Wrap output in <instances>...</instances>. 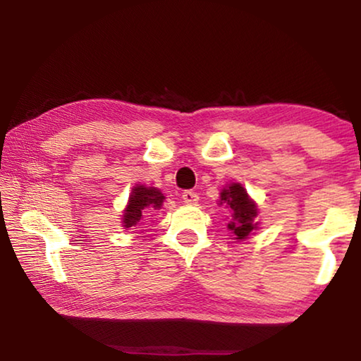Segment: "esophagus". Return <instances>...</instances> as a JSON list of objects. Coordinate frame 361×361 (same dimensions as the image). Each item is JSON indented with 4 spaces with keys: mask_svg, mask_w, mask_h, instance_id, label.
<instances>
[{
    "mask_svg": "<svg viewBox=\"0 0 361 361\" xmlns=\"http://www.w3.org/2000/svg\"><path fill=\"white\" fill-rule=\"evenodd\" d=\"M182 200H184L185 204L194 205V204H197V202H199V195H197L195 192H192V190H185V192H182Z\"/></svg>",
    "mask_w": 361,
    "mask_h": 361,
    "instance_id": "obj_1",
    "label": "esophagus"
}]
</instances>
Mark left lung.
<instances>
[{
    "instance_id": "8db88e82",
    "label": "left lung",
    "mask_w": 361,
    "mask_h": 361,
    "mask_svg": "<svg viewBox=\"0 0 361 361\" xmlns=\"http://www.w3.org/2000/svg\"><path fill=\"white\" fill-rule=\"evenodd\" d=\"M219 205H225V209L231 212V220L226 228L235 240H246L259 228L258 205L240 182H231L221 189Z\"/></svg>"
}]
</instances>
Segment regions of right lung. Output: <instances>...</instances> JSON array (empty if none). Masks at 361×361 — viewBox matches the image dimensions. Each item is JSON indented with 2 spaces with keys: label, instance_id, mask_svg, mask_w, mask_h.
I'll return each instance as SVG.
<instances>
[{
  "label": "right lung",
  "instance_id": "add662e5",
  "mask_svg": "<svg viewBox=\"0 0 361 361\" xmlns=\"http://www.w3.org/2000/svg\"><path fill=\"white\" fill-rule=\"evenodd\" d=\"M164 194L157 187H147L142 184H136L130 192L128 205L125 207L121 215V225L125 228L131 226H141V220L151 216V212L159 210L164 204ZM145 224V221H142Z\"/></svg>",
  "mask_w": 361,
  "mask_h": 361
}]
</instances>
